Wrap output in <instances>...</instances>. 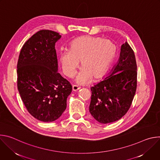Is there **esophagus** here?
Returning a JSON list of instances; mask_svg holds the SVG:
<instances>
[{"instance_id":"1","label":"esophagus","mask_w":160,"mask_h":160,"mask_svg":"<svg viewBox=\"0 0 160 160\" xmlns=\"http://www.w3.org/2000/svg\"><path fill=\"white\" fill-rule=\"evenodd\" d=\"M80 87H78L77 85H73L72 86V90H73V91H77V90H80Z\"/></svg>"}]
</instances>
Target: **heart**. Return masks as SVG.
<instances>
[{
	"mask_svg": "<svg viewBox=\"0 0 160 160\" xmlns=\"http://www.w3.org/2000/svg\"><path fill=\"white\" fill-rule=\"evenodd\" d=\"M115 46L110 40L98 37L82 35L71 42L69 51H61L58 61L62 73L72 77L80 61L82 69L76 81L81 85L101 78L106 73L115 56Z\"/></svg>",
	"mask_w": 160,
	"mask_h": 160,
	"instance_id": "1",
	"label": "heart"
}]
</instances>
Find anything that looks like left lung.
<instances>
[{"label":"left lung","mask_w":160,"mask_h":160,"mask_svg":"<svg viewBox=\"0 0 160 160\" xmlns=\"http://www.w3.org/2000/svg\"><path fill=\"white\" fill-rule=\"evenodd\" d=\"M137 63L134 52L126 42L121 46L118 62L109 77L90 88L89 111L101 123L116 122L129 109L136 88Z\"/></svg>","instance_id":"obj_1"}]
</instances>
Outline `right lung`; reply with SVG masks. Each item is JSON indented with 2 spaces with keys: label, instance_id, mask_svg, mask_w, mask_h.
<instances>
[{
  "label": "right lung",
  "instance_id": "right-lung-1",
  "mask_svg": "<svg viewBox=\"0 0 160 160\" xmlns=\"http://www.w3.org/2000/svg\"><path fill=\"white\" fill-rule=\"evenodd\" d=\"M61 36L42 30L23 45L17 64V85L31 115L43 122L58 119L66 108L72 90L70 82L58 72L56 42Z\"/></svg>",
  "mask_w": 160,
  "mask_h": 160
}]
</instances>
